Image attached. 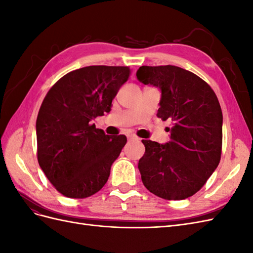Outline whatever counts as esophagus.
I'll return each mask as SVG.
<instances>
[{"label": "esophagus", "mask_w": 253, "mask_h": 253, "mask_svg": "<svg viewBox=\"0 0 253 253\" xmlns=\"http://www.w3.org/2000/svg\"><path fill=\"white\" fill-rule=\"evenodd\" d=\"M127 138L128 140H139V138L136 135H128Z\"/></svg>", "instance_id": "obj_1"}]
</instances>
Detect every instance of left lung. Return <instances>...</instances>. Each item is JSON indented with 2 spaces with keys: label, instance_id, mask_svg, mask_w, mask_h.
Listing matches in <instances>:
<instances>
[{
  "label": "left lung",
  "instance_id": "8db88e82",
  "mask_svg": "<svg viewBox=\"0 0 253 253\" xmlns=\"http://www.w3.org/2000/svg\"><path fill=\"white\" fill-rule=\"evenodd\" d=\"M136 76L162 90L157 117L173 124L169 142L142 140V182L165 200H185L203 188L219 164L223 114L218 99L208 83L178 66L144 65Z\"/></svg>",
  "mask_w": 253,
  "mask_h": 253
}]
</instances>
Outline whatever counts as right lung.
Segmentation results:
<instances>
[{"label":"right lung","mask_w":253,"mask_h":253,"mask_svg":"<svg viewBox=\"0 0 253 253\" xmlns=\"http://www.w3.org/2000/svg\"><path fill=\"white\" fill-rule=\"evenodd\" d=\"M131 71L91 65L66 74L45 96L37 118L38 162L58 192L71 198L97 193L126 143L91 124L110 113L112 101Z\"/></svg>","instance_id":"1"}]
</instances>
